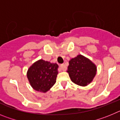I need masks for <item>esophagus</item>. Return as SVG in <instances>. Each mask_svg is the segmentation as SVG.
<instances>
[{"label":"esophagus","mask_w":120,"mask_h":120,"mask_svg":"<svg viewBox=\"0 0 120 120\" xmlns=\"http://www.w3.org/2000/svg\"><path fill=\"white\" fill-rule=\"evenodd\" d=\"M60 68H61L62 71H65L67 70V67L65 66V64H61V65H60Z\"/></svg>","instance_id":"34e87169"}]
</instances>
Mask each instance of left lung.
Returning a JSON list of instances; mask_svg holds the SVG:
<instances>
[{
    "label": "left lung",
    "mask_w": 120,
    "mask_h": 120,
    "mask_svg": "<svg viewBox=\"0 0 120 120\" xmlns=\"http://www.w3.org/2000/svg\"><path fill=\"white\" fill-rule=\"evenodd\" d=\"M96 70V66L91 61L79 55L69 61L67 72L73 82L84 86L91 82Z\"/></svg>",
    "instance_id": "obj_1"
}]
</instances>
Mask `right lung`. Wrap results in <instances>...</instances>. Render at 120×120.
I'll list each match as a JSON object with an SVG mask.
<instances>
[{"label": "right lung", "mask_w": 120, "mask_h": 120, "mask_svg": "<svg viewBox=\"0 0 120 120\" xmlns=\"http://www.w3.org/2000/svg\"><path fill=\"white\" fill-rule=\"evenodd\" d=\"M58 65L43 59L35 62L27 73L32 87L36 91L45 93L56 83Z\"/></svg>", "instance_id": "add662e5"}]
</instances>
